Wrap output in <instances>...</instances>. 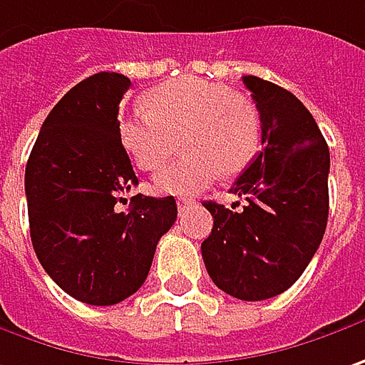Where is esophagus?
<instances>
[{
    "instance_id": "obj_1",
    "label": "esophagus",
    "mask_w": 365,
    "mask_h": 365,
    "mask_svg": "<svg viewBox=\"0 0 365 365\" xmlns=\"http://www.w3.org/2000/svg\"><path fill=\"white\" fill-rule=\"evenodd\" d=\"M192 206H194V200L178 198V208H180V212H185V210H190Z\"/></svg>"
}]
</instances>
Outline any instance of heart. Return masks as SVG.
I'll return each instance as SVG.
<instances>
[{
  "instance_id": "obj_1",
  "label": "heart",
  "mask_w": 365,
  "mask_h": 365,
  "mask_svg": "<svg viewBox=\"0 0 365 365\" xmlns=\"http://www.w3.org/2000/svg\"><path fill=\"white\" fill-rule=\"evenodd\" d=\"M120 145L138 169L153 171L175 149L185 155L169 161L153 178L157 192L192 196L220 175L245 169L262 140L255 102L222 83L200 77L171 79L145 96V108L120 116Z\"/></svg>"
}]
</instances>
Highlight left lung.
<instances>
[{"label": "left lung", "instance_id": "1", "mask_svg": "<svg viewBox=\"0 0 365 365\" xmlns=\"http://www.w3.org/2000/svg\"><path fill=\"white\" fill-rule=\"evenodd\" d=\"M243 83L262 116L263 149L230 187L245 200L241 210L204 202L214 225L202 257L222 292L255 302L286 292L321 245L331 159L312 114L294 93L253 75Z\"/></svg>", "mask_w": 365, "mask_h": 365}]
</instances>
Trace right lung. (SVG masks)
Listing matches in <instances>:
<instances>
[{
	"label": "right lung",
	"mask_w": 365,
	"mask_h": 365,
	"mask_svg": "<svg viewBox=\"0 0 365 365\" xmlns=\"http://www.w3.org/2000/svg\"><path fill=\"white\" fill-rule=\"evenodd\" d=\"M130 79L96 73L46 116L26 165L30 239L44 272L79 302L112 307L145 284L173 196L124 194L138 180L120 145L118 108Z\"/></svg>",
	"instance_id": "1"
}]
</instances>
